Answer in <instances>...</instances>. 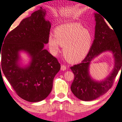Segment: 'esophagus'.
Returning a JSON list of instances; mask_svg holds the SVG:
<instances>
[{
	"instance_id": "34e87169",
	"label": "esophagus",
	"mask_w": 122,
	"mask_h": 122,
	"mask_svg": "<svg viewBox=\"0 0 122 122\" xmlns=\"http://www.w3.org/2000/svg\"><path fill=\"white\" fill-rule=\"evenodd\" d=\"M66 69H67V67H66V66H64V65H62V66H61V70L64 71V70H66Z\"/></svg>"
}]
</instances>
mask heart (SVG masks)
<instances>
[{
  "label": "heart",
  "mask_w": 122,
  "mask_h": 122,
  "mask_svg": "<svg viewBox=\"0 0 122 122\" xmlns=\"http://www.w3.org/2000/svg\"><path fill=\"white\" fill-rule=\"evenodd\" d=\"M92 34L78 22L61 24L55 30V36L51 35L48 44L52 53L57 55L63 46V55L70 62H77L87 55L92 43Z\"/></svg>",
  "instance_id": "heart-1"
}]
</instances>
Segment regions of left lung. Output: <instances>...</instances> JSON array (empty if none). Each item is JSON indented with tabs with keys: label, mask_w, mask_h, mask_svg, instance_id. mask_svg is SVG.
<instances>
[{
	"label": "left lung",
	"mask_w": 122,
	"mask_h": 122,
	"mask_svg": "<svg viewBox=\"0 0 122 122\" xmlns=\"http://www.w3.org/2000/svg\"><path fill=\"white\" fill-rule=\"evenodd\" d=\"M94 16L96 22L95 39L91 49L81 63L70 67L74 74L71 91L77 98L85 101L95 100L107 92L112 87L120 69L122 68V42L117 39L114 30L108 27L101 15L96 13L94 14ZM107 51L113 53L115 59L114 68L104 80H94L89 74L91 61Z\"/></svg>",
	"instance_id": "left-lung-1"
}]
</instances>
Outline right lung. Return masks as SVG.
I'll return each mask as SVG.
<instances>
[{
  "instance_id": "1",
  "label": "right lung",
  "mask_w": 122,
  "mask_h": 122,
  "mask_svg": "<svg viewBox=\"0 0 122 122\" xmlns=\"http://www.w3.org/2000/svg\"><path fill=\"white\" fill-rule=\"evenodd\" d=\"M46 12L41 8L22 20L0 47V73L3 71L17 95L28 102H39L49 95L54 77L61 68L57 59L44 49L51 27L45 20ZM21 51L27 53L31 59L25 67L19 63Z\"/></svg>"
}]
</instances>
